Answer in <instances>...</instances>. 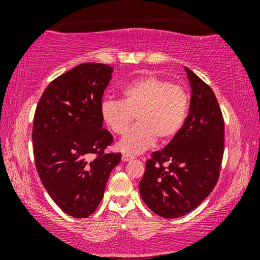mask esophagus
Returning <instances> with one entry per match:
<instances>
[{"label":"esophagus","instance_id":"obj_1","mask_svg":"<svg viewBox=\"0 0 260 260\" xmlns=\"http://www.w3.org/2000/svg\"><path fill=\"white\" fill-rule=\"evenodd\" d=\"M131 159H134V156L127 155V154H123V156H122V161L123 162H129V161H131Z\"/></svg>","mask_w":260,"mask_h":260}]
</instances>
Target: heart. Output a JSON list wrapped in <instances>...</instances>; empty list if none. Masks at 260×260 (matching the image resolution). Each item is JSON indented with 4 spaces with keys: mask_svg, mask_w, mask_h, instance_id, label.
Instances as JSON below:
<instances>
[{
    "mask_svg": "<svg viewBox=\"0 0 260 260\" xmlns=\"http://www.w3.org/2000/svg\"><path fill=\"white\" fill-rule=\"evenodd\" d=\"M123 101L104 99L101 116L117 135H123L137 117L138 123L124 136L118 148L136 155L147 150L157 137L165 142L182 127L188 110V94L179 85L156 76L138 78L122 88Z\"/></svg>",
    "mask_w": 260,
    "mask_h": 260,
    "instance_id": "obj_1",
    "label": "heart"
}]
</instances>
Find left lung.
Wrapping results in <instances>:
<instances>
[{
    "label": "left lung",
    "mask_w": 260,
    "mask_h": 260,
    "mask_svg": "<svg viewBox=\"0 0 260 260\" xmlns=\"http://www.w3.org/2000/svg\"><path fill=\"white\" fill-rule=\"evenodd\" d=\"M184 71L189 113L169 144L152 152L140 182L141 198L166 219L186 215L205 201L219 179L223 155V119L214 92L189 69Z\"/></svg>",
    "instance_id": "8db88e82"
}]
</instances>
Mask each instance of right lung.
Returning a JSON list of instances; mask_svg holds the SVG:
<instances>
[{"instance_id": "1", "label": "right lung", "mask_w": 260, "mask_h": 260, "mask_svg": "<svg viewBox=\"0 0 260 260\" xmlns=\"http://www.w3.org/2000/svg\"><path fill=\"white\" fill-rule=\"evenodd\" d=\"M112 72L104 63H81L53 80L35 110L31 138L39 176L53 201L73 218L95 211L120 162V154H104L113 138L101 116Z\"/></svg>"}]
</instances>
